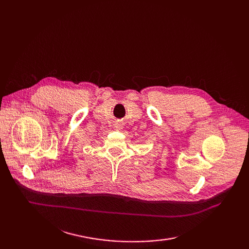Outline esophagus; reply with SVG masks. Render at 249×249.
<instances>
[{"label": "esophagus", "instance_id": "34e87169", "mask_svg": "<svg viewBox=\"0 0 249 249\" xmlns=\"http://www.w3.org/2000/svg\"><path fill=\"white\" fill-rule=\"evenodd\" d=\"M115 127L117 130H122L123 127H124V123H122V122H117V123H115Z\"/></svg>", "mask_w": 249, "mask_h": 249}]
</instances>
